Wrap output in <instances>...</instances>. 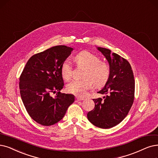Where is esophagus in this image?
<instances>
[{
  "mask_svg": "<svg viewBox=\"0 0 158 158\" xmlns=\"http://www.w3.org/2000/svg\"><path fill=\"white\" fill-rule=\"evenodd\" d=\"M84 100V98H81V97H76V99H75V101L76 102H79V101H81V100Z\"/></svg>",
  "mask_w": 158,
  "mask_h": 158,
  "instance_id": "obj_1",
  "label": "esophagus"
}]
</instances>
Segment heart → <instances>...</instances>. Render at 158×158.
I'll list each match as a JSON object with an SVG mask.
<instances>
[{"instance_id":"obj_1","label":"heart","mask_w":158,"mask_h":158,"mask_svg":"<svg viewBox=\"0 0 158 158\" xmlns=\"http://www.w3.org/2000/svg\"><path fill=\"white\" fill-rule=\"evenodd\" d=\"M75 61L78 66L85 67L82 80H76L67 85L69 93L77 96H84L87 91L93 86H104L110 76V67L108 64L101 61L99 56L87 50H83L75 56ZM73 68L69 60H65L61 66L63 78L69 81L73 76Z\"/></svg>"}]
</instances>
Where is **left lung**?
<instances>
[{
    "label": "left lung",
    "instance_id": "8db88e82",
    "mask_svg": "<svg viewBox=\"0 0 158 158\" xmlns=\"http://www.w3.org/2000/svg\"><path fill=\"white\" fill-rule=\"evenodd\" d=\"M98 50L109 63L110 76L104 87L98 92L107 95L104 99H93L95 106L87 116L93 125L108 129L119 124L128 115L134 100L135 80L127 60L109 49L98 47Z\"/></svg>",
    "mask_w": 158,
    "mask_h": 158
}]
</instances>
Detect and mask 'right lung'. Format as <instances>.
Instances as JSON below:
<instances>
[{"instance_id":"right-lung-1","label":"right lung","mask_w":158,"mask_h":158,"mask_svg":"<svg viewBox=\"0 0 158 158\" xmlns=\"http://www.w3.org/2000/svg\"><path fill=\"white\" fill-rule=\"evenodd\" d=\"M73 48L58 45L34 54L28 60L19 78L21 99L28 115L43 126L57 123L74 101L71 94L60 92L64 87L61 66ZM57 91L53 98L52 92Z\"/></svg>"}]
</instances>
